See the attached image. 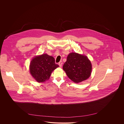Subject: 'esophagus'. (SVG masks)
Segmentation results:
<instances>
[{
  "label": "esophagus",
  "instance_id": "obj_1",
  "mask_svg": "<svg viewBox=\"0 0 124 124\" xmlns=\"http://www.w3.org/2000/svg\"><path fill=\"white\" fill-rule=\"evenodd\" d=\"M62 61H60V62H59V66H60V67H62Z\"/></svg>",
  "mask_w": 124,
  "mask_h": 124
}]
</instances>
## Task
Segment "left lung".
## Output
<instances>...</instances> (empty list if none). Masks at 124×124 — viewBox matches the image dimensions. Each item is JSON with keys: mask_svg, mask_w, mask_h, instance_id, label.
Returning <instances> with one entry per match:
<instances>
[{"mask_svg": "<svg viewBox=\"0 0 124 124\" xmlns=\"http://www.w3.org/2000/svg\"><path fill=\"white\" fill-rule=\"evenodd\" d=\"M63 69L71 81L78 83L90 77L92 64L86 56L72 53L68 55Z\"/></svg>", "mask_w": 124, "mask_h": 124, "instance_id": "left-lung-1", "label": "left lung"}]
</instances>
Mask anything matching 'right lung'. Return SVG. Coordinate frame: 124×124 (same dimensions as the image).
I'll list each match as a JSON object with an SVG mask.
<instances>
[{"label": "right lung", "instance_id": "1", "mask_svg": "<svg viewBox=\"0 0 124 124\" xmlns=\"http://www.w3.org/2000/svg\"><path fill=\"white\" fill-rule=\"evenodd\" d=\"M59 66L53 56L44 54L32 60L30 71L38 82H43L50 78L52 71Z\"/></svg>", "mask_w": 124, "mask_h": 124}]
</instances>
